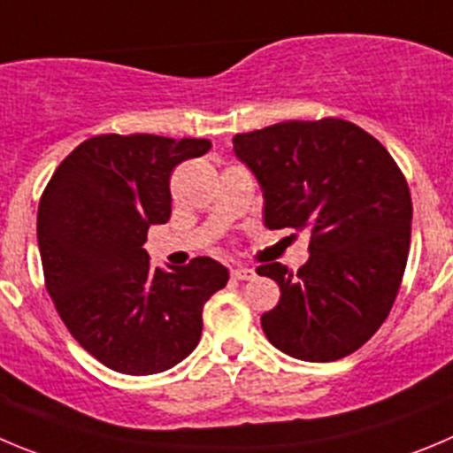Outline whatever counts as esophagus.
<instances>
[{
	"label": "esophagus",
	"mask_w": 453,
	"mask_h": 453,
	"mask_svg": "<svg viewBox=\"0 0 453 453\" xmlns=\"http://www.w3.org/2000/svg\"><path fill=\"white\" fill-rule=\"evenodd\" d=\"M230 277L234 279V281H250V279L257 277L255 268H248V265H234V268L230 270Z\"/></svg>",
	"instance_id": "1"
}]
</instances>
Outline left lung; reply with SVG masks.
Masks as SVG:
<instances>
[{
    "mask_svg": "<svg viewBox=\"0 0 453 453\" xmlns=\"http://www.w3.org/2000/svg\"><path fill=\"white\" fill-rule=\"evenodd\" d=\"M255 174L270 230L311 232L306 264L257 268L279 286L261 315L270 344L303 362L360 349L391 311L411 243V194L371 134L340 118L288 120L232 138Z\"/></svg>",
    "mask_w": 453,
    "mask_h": 453,
    "instance_id": "obj_1",
    "label": "left lung"
}]
</instances>
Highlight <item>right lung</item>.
<instances>
[{
    "instance_id": "add662e5",
    "label": "right lung",
    "mask_w": 453,
    "mask_h": 453,
    "mask_svg": "<svg viewBox=\"0 0 453 453\" xmlns=\"http://www.w3.org/2000/svg\"><path fill=\"white\" fill-rule=\"evenodd\" d=\"M205 138L104 134L55 169L37 210L46 290L87 353L125 375H154L183 362L201 340L203 306L230 279L196 257L151 268L150 226L169 221V176L207 154Z\"/></svg>"
}]
</instances>
